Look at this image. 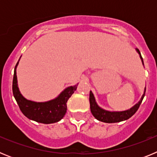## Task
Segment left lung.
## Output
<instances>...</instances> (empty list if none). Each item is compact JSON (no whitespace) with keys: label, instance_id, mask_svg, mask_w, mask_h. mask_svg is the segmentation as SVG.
I'll list each match as a JSON object with an SVG mask.
<instances>
[{"label":"left lung","instance_id":"8db88e82","mask_svg":"<svg viewBox=\"0 0 157 157\" xmlns=\"http://www.w3.org/2000/svg\"><path fill=\"white\" fill-rule=\"evenodd\" d=\"M137 51L139 53L140 57L141 59V61L142 63H143V59L141 57V52H140L139 49L137 48ZM145 89L144 94L142 95L141 98V101L138 102L137 105H134L133 108H131L130 109L127 111H124V112H109V111H105L104 109H101L95 101V98L94 97V94L93 93L90 92V110L92 112L93 116L97 119L98 120L101 122H104V123H118V122H121L123 120H128L129 118H130L137 111H138V108L141 105V102H142V100H143L144 97H145Z\"/></svg>","mask_w":157,"mask_h":157}]
</instances>
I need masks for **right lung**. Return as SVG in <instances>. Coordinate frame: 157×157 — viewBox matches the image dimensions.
Listing matches in <instances>:
<instances>
[{
	"instance_id": "add662e5",
	"label": "right lung",
	"mask_w": 157,
	"mask_h": 157,
	"mask_svg": "<svg viewBox=\"0 0 157 157\" xmlns=\"http://www.w3.org/2000/svg\"><path fill=\"white\" fill-rule=\"evenodd\" d=\"M18 63L19 62L16 63L14 71L12 92L14 98L23 114L30 120L45 124H49L59 121L66 113L67 102L71 98V96L76 90L77 85L65 89L58 98L48 102L37 103L34 101H28L21 95L18 88L16 71V67Z\"/></svg>"
}]
</instances>
